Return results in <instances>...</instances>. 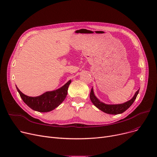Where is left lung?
<instances>
[{"instance_id": "1", "label": "left lung", "mask_w": 157, "mask_h": 157, "mask_svg": "<svg viewBox=\"0 0 157 157\" xmlns=\"http://www.w3.org/2000/svg\"><path fill=\"white\" fill-rule=\"evenodd\" d=\"M139 92V89L135 93L134 97L131 98V99L126 102H124L123 104H107L102 102H101L98 98L96 97V96L94 94L93 87L90 92V98L92 102L94 104V105L97 107L98 109H99L102 111L107 113V114H118L123 113L125 112L127 109H128L131 105L136 100L137 97V95H138Z\"/></svg>"}]
</instances>
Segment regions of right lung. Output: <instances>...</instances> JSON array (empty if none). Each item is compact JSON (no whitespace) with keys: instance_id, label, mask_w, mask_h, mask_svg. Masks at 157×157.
I'll return each mask as SVG.
<instances>
[{"instance_id":"1","label":"right lung","mask_w":157,"mask_h":157,"mask_svg":"<svg viewBox=\"0 0 157 157\" xmlns=\"http://www.w3.org/2000/svg\"><path fill=\"white\" fill-rule=\"evenodd\" d=\"M71 83V80H69L60 88L53 91L46 92L37 97H29L23 94L17 86L16 89L23 102L29 108L38 112L46 113L55 109L65 100Z\"/></svg>"}]
</instances>
